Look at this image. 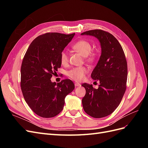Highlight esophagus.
<instances>
[{"label": "esophagus", "mask_w": 148, "mask_h": 148, "mask_svg": "<svg viewBox=\"0 0 148 148\" xmlns=\"http://www.w3.org/2000/svg\"><path fill=\"white\" fill-rule=\"evenodd\" d=\"M75 86H81V84L79 83H75Z\"/></svg>", "instance_id": "1"}]
</instances>
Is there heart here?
I'll list each match as a JSON object with an SVG mask.
<instances>
[{"mask_svg":"<svg viewBox=\"0 0 148 148\" xmlns=\"http://www.w3.org/2000/svg\"><path fill=\"white\" fill-rule=\"evenodd\" d=\"M73 49L79 52L82 56H84L88 62H93L96 59V53L92 51V45L90 42L87 40L81 39L74 43L72 46ZM60 60L62 65H66L69 61V56L66 51H62L60 55ZM88 71L85 66H78L71 69L67 73L68 77L76 82H81L84 78L85 75Z\"/></svg>","mask_w":148,"mask_h":148,"instance_id":"heart-1","label":"heart"}]
</instances>
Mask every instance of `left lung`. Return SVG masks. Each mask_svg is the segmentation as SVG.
Segmentation results:
<instances>
[{
	"label": "left lung",
	"instance_id": "obj_1",
	"mask_svg": "<svg viewBox=\"0 0 148 148\" xmlns=\"http://www.w3.org/2000/svg\"><path fill=\"white\" fill-rule=\"evenodd\" d=\"M82 35L97 38L101 43V56L91 78L99 81L98 89L83 83L86 95L82 99L85 112L94 118L111 114L122 101L127 88V62L122 46L114 36L102 29L85 31Z\"/></svg>",
	"mask_w": 148,
	"mask_h": 148
}]
</instances>
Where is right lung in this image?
I'll return each instance as SVG.
<instances>
[{
  "label": "right lung",
  "instance_id": "obj_1",
  "mask_svg": "<svg viewBox=\"0 0 148 148\" xmlns=\"http://www.w3.org/2000/svg\"><path fill=\"white\" fill-rule=\"evenodd\" d=\"M75 33H46L31 43L21 66L20 86L24 99L34 112L44 118L57 115L64 108L65 98L75 88L69 79L60 83L51 80L61 66L60 55Z\"/></svg>",
  "mask_w": 148,
  "mask_h": 148
}]
</instances>
